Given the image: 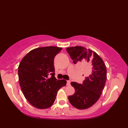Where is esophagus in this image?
<instances>
[{
	"label": "esophagus",
	"instance_id": "esophagus-1",
	"mask_svg": "<svg viewBox=\"0 0 128 128\" xmlns=\"http://www.w3.org/2000/svg\"><path fill=\"white\" fill-rule=\"evenodd\" d=\"M66 85H67V86H69V85H70V81H69V80L67 81Z\"/></svg>",
	"mask_w": 128,
	"mask_h": 128
}]
</instances>
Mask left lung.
I'll use <instances>...</instances> for the list:
<instances>
[{"mask_svg": "<svg viewBox=\"0 0 128 128\" xmlns=\"http://www.w3.org/2000/svg\"><path fill=\"white\" fill-rule=\"evenodd\" d=\"M66 50L74 64L86 62L88 66V75L82 84L71 82L75 93L68 97L69 101L75 108L87 109L100 98L107 79V69L102 59L90 49L75 46Z\"/></svg>", "mask_w": 128, "mask_h": 128, "instance_id": "left-lung-1", "label": "left lung"}]
</instances>
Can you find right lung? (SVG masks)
<instances>
[{
  "label": "right lung",
  "instance_id": "1",
  "mask_svg": "<svg viewBox=\"0 0 128 128\" xmlns=\"http://www.w3.org/2000/svg\"><path fill=\"white\" fill-rule=\"evenodd\" d=\"M62 50L55 46L34 49L18 66V81L22 93L28 102L38 109L51 107L57 92L66 84V80H56L54 76V59Z\"/></svg>",
  "mask_w": 128,
  "mask_h": 128
}]
</instances>
